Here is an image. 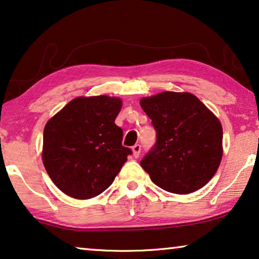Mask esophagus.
<instances>
[{"mask_svg":"<svg viewBox=\"0 0 259 259\" xmlns=\"http://www.w3.org/2000/svg\"><path fill=\"white\" fill-rule=\"evenodd\" d=\"M140 153H141V145L140 144H136L133 146V154L135 158H138L140 157Z\"/></svg>","mask_w":259,"mask_h":259,"instance_id":"obj_1","label":"esophagus"}]
</instances>
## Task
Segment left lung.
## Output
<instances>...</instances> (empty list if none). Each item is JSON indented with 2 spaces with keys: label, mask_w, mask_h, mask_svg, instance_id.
Returning <instances> with one entry per match:
<instances>
[{
  "label": "left lung",
  "mask_w": 259,
  "mask_h": 259,
  "mask_svg": "<svg viewBox=\"0 0 259 259\" xmlns=\"http://www.w3.org/2000/svg\"><path fill=\"white\" fill-rule=\"evenodd\" d=\"M140 103L157 133L156 144L141 160L152 183L177 194L203 187L222 159L219 118L191 93L163 92Z\"/></svg>",
  "instance_id": "1"
}]
</instances>
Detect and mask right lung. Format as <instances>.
<instances>
[{"mask_svg": "<svg viewBox=\"0 0 259 259\" xmlns=\"http://www.w3.org/2000/svg\"><path fill=\"white\" fill-rule=\"evenodd\" d=\"M118 98H76L49 119L43 135V164L65 194L91 199L113 184L126 157L123 131L115 124Z\"/></svg>", "mask_w": 259, "mask_h": 259, "instance_id": "obj_1", "label": "right lung"}]
</instances>
